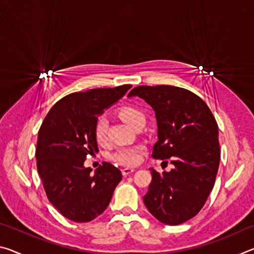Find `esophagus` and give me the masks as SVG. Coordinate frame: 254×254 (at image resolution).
Wrapping results in <instances>:
<instances>
[{
	"instance_id": "obj_1",
	"label": "esophagus",
	"mask_w": 254,
	"mask_h": 254,
	"mask_svg": "<svg viewBox=\"0 0 254 254\" xmlns=\"http://www.w3.org/2000/svg\"><path fill=\"white\" fill-rule=\"evenodd\" d=\"M133 171H134V169H133V168H123L122 169V174H123V176H127V175L132 174Z\"/></svg>"
}]
</instances>
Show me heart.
<instances>
[{"mask_svg":"<svg viewBox=\"0 0 254 254\" xmlns=\"http://www.w3.org/2000/svg\"><path fill=\"white\" fill-rule=\"evenodd\" d=\"M120 117L124 122L127 123L131 127H134L136 124L144 123V114L139 109L133 106H127L120 111ZM107 127L109 121L105 117L97 119L94 127V135L98 144H105L107 141ZM142 157V148L141 147H124L120 148L112 154V159L115 162L123 166H135L140 162Z\"/></svg>","mask_w":254,"mask_h":254,"instance_id":"b5f03b06","label":"heart"}]
</instances>
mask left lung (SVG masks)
Listing matches in <instances>:
<instances>
[{"mask_svg": "<svg viewBox=\"0 0 254 254\" xmlns=\"http://www.w3.org/2000/svg\"><path fill=\"white\" fill-rule=\"evenodd\" d=\"M127 96L142 98L156 112L152 158H171L175 166L161 175L150 168L144 205L161 223L182 224L199 212L214 187L221 159L216 120L199 96L182 87L137 86Z\"/></svg>", "mask_w": 254, "mask_h": 254, "instance_id": "left-lung-1", "label": "left lung"}]
</instances>
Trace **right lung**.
Returning a JSON list of instances; mask_svg holds the SVG:
<instances>
[{"mask_svg":"<svg viewBox=\"0 0 254 254\" xmlns=\"http://www.w3.org/2000/svg\"><path fill=\"white\" fill-rule=\"evenodd\" d=\"M131 85L72 93L51 107L38 133L37 169L47 197L59 213L77 223L91 222L109 206L121 182L110 162L92 173L88 154L98 151L94 135L97 117L126 95Z\"/></svg>","mask_w":254,"mask_h":254,"instance_id":"right-lung-1","label":"right lung"}]
</instances>
